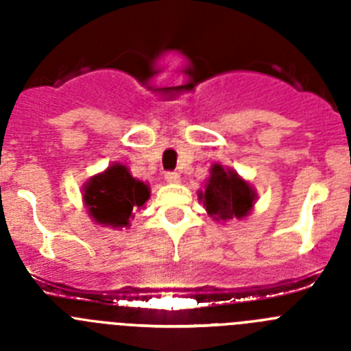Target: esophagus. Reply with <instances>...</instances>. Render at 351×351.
Here are the masks:
<instances>
[{
  "label": "esophagus",
  "mask_w": 351,
  "mask_h": 351,
  "mask_svg": "<svg viewBox=\"0 0 351 351\" xmlns=\"http://www.w3.org/2000/svg\"><path fill=\"white\" fill-rule=\"evenodd\" d=\"M165 181L169 182V184H178V182H181V176H179L178 172H167Z\"/></svg>",
  "instance_id": "34e87169"
}]
</instances>
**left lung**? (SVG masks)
<instances>
[{
    "instance_id": "8db88e82",
    "label": "left lung",
    "mask_w": 351,
    "mask_h": 351,
    "mask_svg": "<svg viewBox=\"0 0 351 351\" xmlns=\"http://www.w3.org/2000/svg\"><path fill=\"white\" fill-rule=\"evenodd\" d=\"M198 200L214 221L226 223L250 216L256 202V191L234 169H223V165L214 163L204 190L198 191Z\"/></svg>"
}]
</instances>
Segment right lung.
Segmentation results:
<instances>
[{"instance_id": "add662e5", "label": "right lung", "mask_w": 351, "mask_h": 351, "mask_svg": "<svg viewBox=\"0 0 351 351\" xmlns=\"http://www.w3.org/2000/svg\"><path fill=\"white\" fill-rule=\"evenodd\" d=\"M151 188L130 173L121 163L108 165L82 186L84 206L95 223L110 228H128L133 210L142 209Z\"/></svg>"}]
</instances>
